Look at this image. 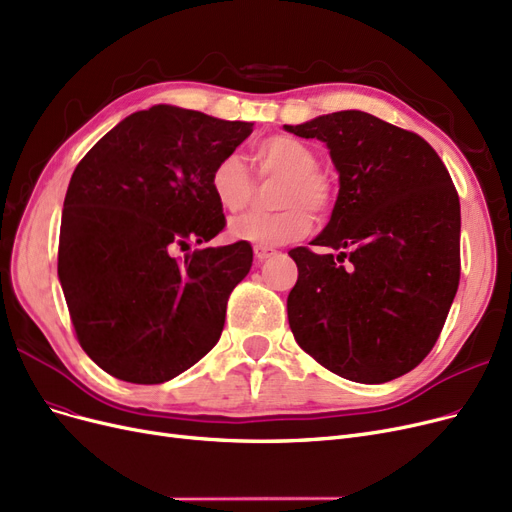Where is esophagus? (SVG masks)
Instances as JSON below:
<instances>
[{
  "mask_svg": "<svg viewBox=\"0 0 512 512\" xmlns=\"http://www.w3.org/2000/svg\"><path fill=\"white\" fill-rule=\"evenodd\" d=\"M253 253H255V257H257L259 261H266L268 257L276 255V251L272 249V246H261V244H257V246H255Z\"/></svg>",
  "mask_w": 512,
  "mask_h": 512,
  "instance_id": "1",
  "label": "esophagus"
}]
</instances>
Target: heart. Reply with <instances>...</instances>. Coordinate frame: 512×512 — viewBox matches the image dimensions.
<instances>
[{
	"label": "heart",
	"mask_w": 512,
	"mask_h": 512,
	"mask_svg": "<svg viewBox=\"0 0 512 512\" xmlns=\"http://www.w3.org/2000/svg\"><path fill=\"white\" fill-rule=\"evenodd\" d=\"M257 181H276L268 215H246L230 225V236L257 244H285L312 230V213L327 217L335 204L333 179L318 168V154L287 132H276L251 147ZM211 192L225 213L238 215L255 198L257 183L238 154H225L211 170Z\"/></svg>",
	"instance_id": "heart-1"
}]
</instances>
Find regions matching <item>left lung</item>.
I'll return each mask as SVG.
<instances>
[{"label":"left lung","mask_w":512,"mask_h":512,"mask_svg":"<svg viewBox=\"0 0 512 512\" xmlns=\"http://www.w3.org/2000/svg\"><path fill=\"white\" fill-rule=\"evenodd\" d=\"M325 141L339 170L331 221L314 246L350 249L352 266L297 246L289 325L314 361L361 384L418 367L443 331L460 285V198L420 135L365 111L299 126Z\"/></svg>","instance_id":"1"}]
</instances>
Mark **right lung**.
<instances>
[{"instance_id": "obj_1", "label": "right lung", "mask_w": 512, "mask_h": 512, "mask_svg": "<svg viewBox=\"0 0 512 512\" xmlns=\"http://www.w3.org/2000/svg\"><path fill=\"white\" fill-rule=\"evenodd\" d=\"M251 122L156 105L137 111L75 166L63 208L59 278L84 352L130 384H162L221 337L246 240L187 251L225 227L211 170Z\"/></svg>"}]
</instances>
